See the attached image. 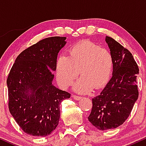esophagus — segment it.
Instances as JSON below:
<instances>
[{
  "label": "esophagus",
  "mask_w": 146,
  "mask_h": 146,
  "mask_svg": "<svg viewBox=\"0 0 146 146\" xmlns=\"http://www.w3.org/2000/svg\"><path fill=\"white\" fill-rule=\"evenodd\" d=\"M73 98L74 99V100H81L82 99V98L81 97H79V96H77V95H73Z\"/></svg>",
  "instance_id": "34e87169"
}]
</instances>
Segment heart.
Returning a JSON list of instances; mask_svg holds the SVG:
<instances>
[{"mask_svg": "<svg viewBox=\"0 0 146 146\" xmlns=\"http://www.w3.org/2000/svg\"><path fill=\"white\" fill-rule=\"evenodd\" d=\"M113 69V60L108 50L89 41L73 45L69 56L61 54L56 62V76L58 84L66 88L80 73L73 89L80 94L88 93L94 88L104 87L109 82Z\"/></svg>", "mask_w": 146, "mask_h": 146, "instance_id": "heart-1", "label": "heart"}]
</instances>
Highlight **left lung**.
<instances>
[{
	"label": "left lung",
	"instance_id": "8db88e82",
	"mask_svg": "<svg viewBox=\"0 0 146 146\" xmlns=\"http://www.w3.org/2000/svg\"><path fill=\"white\" fill-rule=\"evenodd\" d=\"M113 60V76L100 95L92 99L89 121L100 130L123 124L138 99L139 68L132 53L110 37H106Z\"/></svg>",
	"mask_w": 146,
	"mask_h": 146
}]
</instances>
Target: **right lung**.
Returning a JSON list of instances; mask_svg holds the SVG:
<instances>
[{
	"mask_svg": "<svg viewBox=\"0 0 146 146\" xmlns=\"http://www.w3.org/2000/svg\"><path fill=\"white\" fill-rule=\"evenodd\" d=\"M66 37L45 38L20 53L7 80L10 113L28 135L46 137L59 122L60 105L68 92L53 84L59 51Z\"/></svg>",
	"mask_w": 146,
	"mask_h": 146,
	"instance_id": "add662e5",
	"label": "right lung"
}]
</instances>
